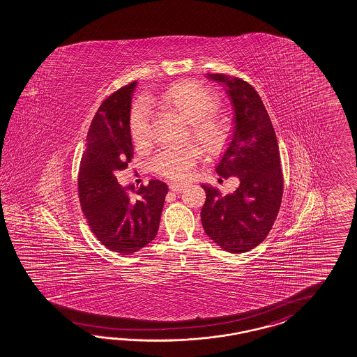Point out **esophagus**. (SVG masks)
<instances>
[{"label": "esophagus", "instance_id": "1", "mask_svg": "<svg viewBox=\"0 0 357 357\" xmlns=\"http://www.w3.org/2000/svg\"><path fill=\"white\" fill-rule=\"evenodd\" d=\"M169 188H170V191H173V192L178 193V192H182L183 191L184 188H185V185L184 184L181 183H170V185H169Z\"/></svg>", "mask_w": 357, "mask_h": 357}]
</instances>
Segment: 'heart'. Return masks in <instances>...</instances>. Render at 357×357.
<instances>
[{"label": "heart", "instance_id": "1", "mask_svg": "<svg viewBox=\"0 0 357 357\" xmlns=\"http://www.w3.org/2000/svg\"><path fill=\"white\" fill-rule=\"evenodd\" d=\"M161 104L175 112L191 126V135L206 152L217 151L225 139V128L212 116L217 100L206 88L193 83L181 82L167 88L160 98ZM151 109L145 101H139L130 116V132L137 146L149 140ZM199 158V152L191 145H165L154 154L152 166L164 176L184 178Z\"/></svg>", "mask_w": 357, "mask_h": 357}]
</instances>
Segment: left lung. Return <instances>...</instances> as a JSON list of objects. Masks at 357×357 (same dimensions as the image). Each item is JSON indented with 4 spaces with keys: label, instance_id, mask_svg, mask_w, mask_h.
<instances>
[{
    "label": "left lung",
    "instance_id": "1",
    "mask_svg": "<svg viewBox=\"0 0 357 357\" xmlns=\"http://www.w3.org/2000/svg\"><path fill=\"white\" fill-rule=\"evenodd\" d=\"M221 83L234 109V131L215 172L238 176L235 192L222 196L203 184L206 200L202 223L206 235L222 250L244 253L269 234L283 193L280 149L269 114L255 88L239 77L206 74Z\"/></svg>",
    "mask_w": 357,
    "mask_h": 357
}]
</instances>
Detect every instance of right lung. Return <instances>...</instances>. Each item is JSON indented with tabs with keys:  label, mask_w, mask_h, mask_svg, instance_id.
Segmentation results:
<instances>
[{
	"label": "right lung",
	"mask_w": 357,
	"mask_h": 357,
	"mask_svg": "<svg viewBox=\"0 0 357 357\" xmlns=\"http://www.w3.org/2000/svg\"><path fill=\"white\" fill-rule=\"evenodd\" d=\"M136 82L118 89L100 105L88 131L77 188L91 230L110 251L131 255L158 231L167 185L153 179L144 187H121L114 173L134 157L130 113Z\"/></svg>",
	"instance_id": "obj_1"
}]
</instances>
